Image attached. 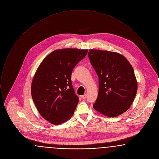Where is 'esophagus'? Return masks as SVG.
<instances>
[{"instance_id": "34e87169", "label": "esophagus", "mask_w": 159, "mask_h": 159, "mask_svg": "<svg viewBox=\"0 0 159 159\" xmlns=\"http://www.w3.org/2000/svg\"><path fill=\"white\" fill-rule=\"evenodd\" d=\"M82 98L83 99H86L87 98V94H84L82 96Z\"/></svg>"}]
</instances>
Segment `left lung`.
Wrapping results in <instances>:
<instances>
[{
  "instance_id": "1",
  "label": "left lung",
  "mask_w": 159,
  "mask_h": 159,
  "mask_svg": "<svg viewBox=\"0 0 159 159\" xmlns=\"http://www.w3.org/2000/svg\"><path fill=\"white\" fill-rule=\"evenodd\" d=\"M99 79L98 95L93 107L110 117L126 111L136 96L134 70L120 53L91 49L88 53Z\"/></svg>"
}]
</instances>
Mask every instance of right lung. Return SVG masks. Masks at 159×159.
<instances>
[{
    "label": "right lung",
    "instance_id": "obj_1",
    "mask_svg": "<svg viewBox=\"0 0 159 159\" xmlns=\"http://www.w3.org/2000/svg\"><path fill=\"white\" fill-rule=\"evenodd\" d=\"M88 50L64 49L49 54L40 64L31 83V97L40 115L53 125H59L73 116L79 97L71 76L77 63Z\"/></svg>",
    "mask_w": 159,
    "mask_h": 159
}]
</instances>
